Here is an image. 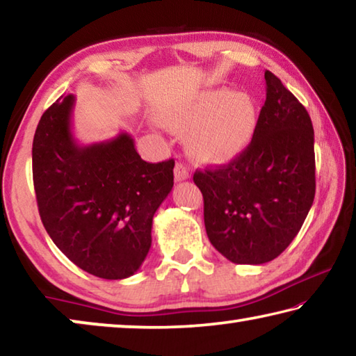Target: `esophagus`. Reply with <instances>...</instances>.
Instances as JSON below:
<instances>
[{
  "instance_id": "1",
  "label": "esophagus",
  "mask_w": 356,
  "mask_h": 356,
  "mask_svg": "<svg viewBox=\"0 0 356 356\" xmlns=\"http://www.w3.org/2000/svg\"><path fill=\"white\" fill-rule=\"evenodd\" d=\"M190 177V172L182 163H177L176 168H174V180L176 182H182V180H186Z\"/></svg>"
}]
</instances>
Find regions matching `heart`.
Returning a JSON list of instances; mask_svg holds the SVG:
<instances>
[{"instance_id":"b5f03b06","label":"heart","mask_w":356,"mask_h":356,"mask_svg":"<svg viewBox=\"0 0 356 356\" xmlns=\"http://www.w3.org/2000/svg\"><path fill=\"white\" fill-rule=\"evenodd\" d=\"M160 119L168 129L190 135L188 152L204 165H226L254 140L259 106L248 94L218 88L196 92L165 106Z\"/></svg>"}]
</instances>
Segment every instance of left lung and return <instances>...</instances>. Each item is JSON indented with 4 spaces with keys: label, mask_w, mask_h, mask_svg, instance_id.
Listing matches in <instances>:
<instances>
[{
    "label": "left lung",
    "mask_w": 356,
    "mask_h": 356,
    "mask_svg": "<svg viewBox=\"0 0 356 356\" xmlns=\"http://www.w3.org/2000/svg\"><path fill=\"white\" fill-rule=\"evenodd\" d=\"M267 99L254 140L218 170L196 171L204 225L234 264L273 261L297 236L316 195L314 129L306 108L265 70Z\"/></svg>",
    "instance_id": "1"
}]
</instances>
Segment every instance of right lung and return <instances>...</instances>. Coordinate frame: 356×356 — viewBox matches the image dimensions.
I'll use <instances>...</instances> for the list:
<instances>
[{
  "label": "right lung",
  "instance_id": "1",
  "mask_svg": "<svg viewBox=\"0 0 356 356\" xmlns=\"http://www.w3.org/2000/svg\"><path fill=\"white\" fill-rule=\"evenodd\" d=\"M75 95L42 114L33 141L35 200L48 236L76 267L104 280L135 275L152 243V220L174 185V160L147 163L127 131L81 146Z\"/></svg>",
  "mask_w": 356,
  "mask_h": 356
}]
</instances>
